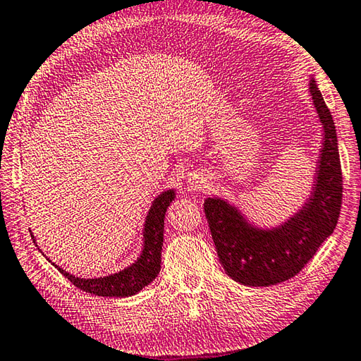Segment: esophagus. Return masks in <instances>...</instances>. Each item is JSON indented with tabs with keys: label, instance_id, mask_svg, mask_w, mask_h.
Returning a JSON list of instances; mask_svg holds the SVG:
<instances>
[{
	"label": "esophagus",
	"instance_id": "obj_1",
	"mask_svg": "<svg viewBox=\"0 0 361 361\" xmlns=\"http://www.w3.org/2000/svg\"><path fill=\"white\" fill-rule=\"evenodd\" d=\"M207 176L205 175H200V173H194L188 178V188L191 189V191H202L203 188H207Z\"/></svg>",
	"mask_w": 361,
	"mask_h": 361
}]
</instances>
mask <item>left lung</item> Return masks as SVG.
<instances>
[{
	"instance_id": "8db88e82",
	"label": "left lung",
	"mask_w": 361,
	"mask_h": 361,
	"mask_svg": "<svg viewBox=\"0 0 361 361\" xmlns=\"http://www.w3.org/2000/svg\"><path fill=\"white\" fill-rule=\"evenodd\" d=\"M312 104L324 128L311 197L283 226L259 228L240 209L219 197L203 203L221 265L233 281L252 287L274 286L293 278L310 262L338 224L343 203V172L333 116L314 78Z\"/></svg>"
}]
</instances>
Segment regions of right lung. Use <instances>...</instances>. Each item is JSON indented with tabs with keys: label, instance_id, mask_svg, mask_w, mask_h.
Wrapping results in <instances>:
<instances>
[{
	"label": "right lung",
	"instance_id": "1",
	"mask_svg": "<svg viewBox=\"0 0 361 361\" xmlns=\"http://www.w3.org/2000/svg\"><path fill=\"white\" fill-rule=\"evenodd\" d=\"M175 199V191L169 189L154 199L149 208L145 228H143V249L135 264L129 265L124 270L104 278L85 279L64 271L55 265L63 276H66L72 284L83 292L97 295V297H130L140 292L158 276L161 270V251L164 241V216L167 207ZM35 240V237H32ZM36 241V240H35Z\"/></svg>",
	"mask_w": 361,
	"mask_h": 361
}]
</instances>
